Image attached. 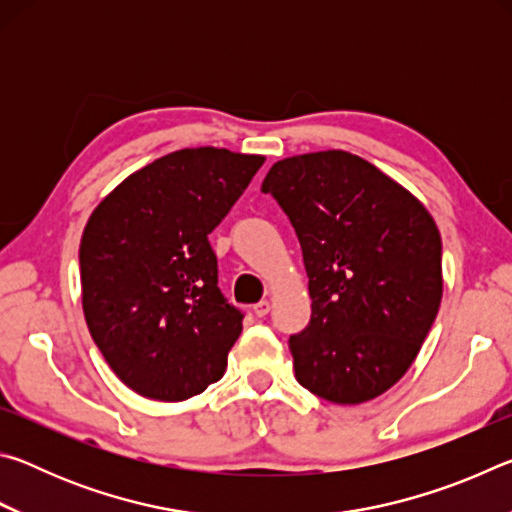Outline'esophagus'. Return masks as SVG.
<instances>
[{
    "mask_svg": "<svg viewBox=\"0 0 512 512\" xmlns=\"http://www.w3.org/2000/svg\"><path fill=\"white\" fill-rule=\"evenodd\" d=\"M253 311H255L257 318H264V316L268 314V311H271V302H268V300H259L257 305H253Z\"/></svg>",
    "mask_w": 512,
    "mask_h": 512,
    "instance_id": "obj_1",
    "label": "esophagus"
}]
</instances>
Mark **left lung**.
<instances>
[{
	"label": "left lung",
	"instance_id": "obj_1",
	"mask_svg": "<svg viewBox=\"0 0 512 512\" xmlns=\"http://www.w3.org/2000/svg\"><path fill=\"white\" fill-rule=\"evenodd\" d=\"M262 192L289 216L309 277V325L289 339L298 384L336 404L386 393L418 357L443 298L431 214L345 151L275 162Z\"/></svg>",
	"mask_w": 512,
	"mask_h": 512
}]
</instances>
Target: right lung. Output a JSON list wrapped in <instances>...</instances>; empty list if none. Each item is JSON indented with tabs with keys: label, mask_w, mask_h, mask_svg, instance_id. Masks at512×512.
<instances>
[{
	"label": "right lung",
	"mask_w": 512,
	"mask_h": 512,
	"mask_svg": "<svg viewBox=\"0 0 512 512\" xmlns=\"http://www.w3.org/2000/svg\"><path fill=\"white\" fill-rule=\"evenodd\" d=\"M262 164V155L183 149L135 171L92 212L79 250L85 320L135 393L180 402L223 377L244 311L219 289L207 235Z\"/></svg>",
	"instance_id": "1"
}]
</instances>
